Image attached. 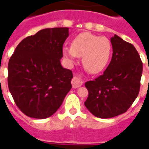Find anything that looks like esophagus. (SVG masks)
Instances as JSON below:
<instances>
[{
	"instance_id": "34e87169",
	"label": "esophagus",
	"mask_w": 149,
	"mask_h": 149,
	"mask_svg": "<svg viewBox=\"0 0 149 149\" xmlns=\"http://www.w3.org/2000/svg\"><path fill=\"white\" fill-rule=\"evenodd\" d=\"M83 81L81 80V77H77V76H74L73 79L72 80V84L73 88H78L82 86Z\"/></svg>"
}]
</instances>
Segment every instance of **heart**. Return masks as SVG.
<instances>
[{
    "label": "heart",
    "instance_id": "heart-1",
    "mask_svg": "<svg viewBox=\"0 0 149 149\" xmlns=\"http://www.w3.org/2000/svg\"><path fill=\"white\" fill-rule=\"evenodd\" d=\"M63 54L69 63L82 56V63L88 72L97 74L108 65L112 54L110 41L90 33L78 34L72 41V47L64 46Z\"/></svg>",
    "mask_w": 149,
    "mask_h": 149
}]
</instances>
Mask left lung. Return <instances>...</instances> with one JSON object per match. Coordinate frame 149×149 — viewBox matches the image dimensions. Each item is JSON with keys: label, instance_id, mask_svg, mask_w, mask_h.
<instances>
[{"label": "left lung", "instance_id": "obj_1", "mask_svg": "<svg viewBox=\"0 0 149 149\" xmlns=\"http://www.w3.org/2000/svg\"><path fill=\"white\" fill-rule=\"evenodd\" d=\"M110 42L113 56L109 65L103 74L85 84L89 95L84 104L101 119L127 111L139 94L143 73V63L133 45L117 35Z\"/></svg>", "mask_w": 149, "mask_h": 149}]
</instances>
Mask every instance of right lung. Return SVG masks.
<instances>
[{
  "instance_id": "add662e5",
  "label": "right lung",
  "mask_w": 149,
  "mask_h": 149,
  "mask_svg": "<svg viewBox=\"0 0 149 149\" xmlns=\"http://www.w3.org/2000/svg\"><path fill=\"white\" fill-rule=\"evenodd\" d=\"M68 29L39 30L23 39L10 57L8 86L15 104L27 116H51L72 89V72L60 63Z\"/></svg>"
}]
</instances>
